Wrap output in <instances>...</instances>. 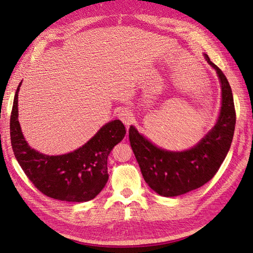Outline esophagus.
<instances>
[{
	"label": "esophagus",
	"mask_w": 253,
	"mask_h": 253,
	"mask_svg": "<svg viewBox=\"0 0 253 253\" xmlns=\"http://www.w3.org/2000/svg\"><path fill=\"white\" fill-rule=\"evenodd\" d=\"M118 117H119V119H120L122 122H124V124H125L126 126H131V125L133 124V121H134V116H133L132 112L129 111V110H127V109L122 110V111L118 114Z\"/></svg>",
	"instance_id": "obj_1"
}]
</instances>
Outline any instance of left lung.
I'll return each mask as SVG.
<instances>
[{
    "mask_svg": "<svg viewBox=\"0 0 253 253\" xmlns=\"http://www.w3.org/2000/svg\"><path fill=\"white\" fill-rule=\"evenodd\" d=\"M205 58L219 79L221 106L215 126L200 142L186 151H167L152 143L135 126L128 129L143 178L162 196H178L204 186L216 174L230 149L236 120L232 90L224 73L206 53Z\"/></svg>",
    "mask_w": 253,
    "mask_h": 253,
    "instance_id": "1",
    "label": "left lung"
}]
</instances>
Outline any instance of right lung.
<instances>
[{
  "label": "right lung",
  "mask_w": 253,
  "mask_h": 253,
  "mask_svg": "<svg viewBox=\"0 0 253 253\" xmlns=\"http://www.w3.org/2000/svg\"><path fill=\"white\" fill-rule=\"evenodd\" d=\"M22 83V82H21ZM17 88L10 117L13 154L35 187L48 197L74 203L95 198L109 179L108 157L126 133L120 120L104 125L79 149L63 155H46L32 149L21 131L18 119Z\"/></svg>",
  "instance_id": "right-lung-1"
}]
</instances>
